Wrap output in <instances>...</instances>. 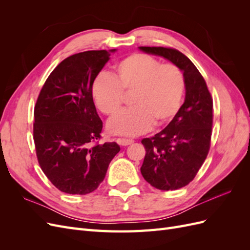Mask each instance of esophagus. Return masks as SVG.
<instances>
[{
	"label": "esophagus",
	"instance_id": "obj_1",
	"mask_svg": "<svg viewBox=\"0 0 250 250\" xmlns=\"http://www.w3.org/2000/svg\"><path fill=\"white\" fill-rule=\"evenodd\" d=\"M118 144L121 146H128V145H131L133 143V140L130 139H118Z\"/></svg>",
	"mask_w": 250,
	"mask_h": 250
}]
</instances>
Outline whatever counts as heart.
<instances>
[{
  "mask_svg": "<svg viewBox=\"0 0 250 250\" xmlns=\"http://www.w3.org/2000/svg\"><path fill=\"white\" fill-rule=\"evenodd\" d=\"M185 77L179 67L162 63L143 53L127 56L115 66L110 76L102 73L92 84L96 106L113 116L123 104V92L132 93L129 109L112 118L108 130L119 135H138L153 126L167 124L176 115L185 93Z\"/></svg>",
  "mask_w": 250,
  "mask_h": 250,
  "instance_id": "obj_1",
  "label": "heart"
}]
</instances>
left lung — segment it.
Here are the masks:
<instances>
[{
	"label": "left lung",
	"mask_w": 250,
	"mask_h": 250,
	"mask_svg": "<svg viewBox=\"0 0 250 250\" xmlns=\"http://www.w3.org/2000/svg\"><path fill=\"white\" fill-rule=\"evenodd\" d=\"M139 49L169 60L185 77V102L175 117L153 138L142 141L146 149L143 177L158 190H177L194 179L208 153L213 99L197 67L183 53L163 47Z\"/></svg>",
	"instance_id": "8db88e82"
}]
</instances>
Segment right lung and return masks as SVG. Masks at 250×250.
Returning a JSON list of instances; mask_svg holds the SVG:
<instances>
[{
	"label": "right lung",
	"instance_id": "1",
	"mask_svg": "<svg viewBox=\"0 0 250 250\" xmlns=\"http://www.w3.org/2000/svg\"><path fill=\"white\" fill-rule=\"evenodd\" d=\"M117 49L86 51L62 60L41 90L34 108L33 139L42 170L58 190L92 193L120 151L116 142L95 144L102 121L92 84Z\"/></svg>",
	"mask_w": 250,
	"mask_h": 250
}]
</instances>
